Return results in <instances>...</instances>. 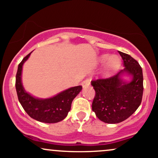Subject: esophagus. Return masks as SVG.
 <instances>
[{"mask_svg":"<svg viewBox=\"0 0 158 158\" xmlns=\"http://www.w3.org/2000/svg\"><path fill=\"white\" fill-rule=\"evenodd\" d=\"M90 84H91V82L89 79H86V80H85L82 82V85L83 88L89 87V86H90Z\"/></svg>","mask_w":158,"mask_h":158,"instance_id":"esophagus-1","label":"esophagus"}]
</instances>
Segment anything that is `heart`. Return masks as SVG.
Listing matches in <instances>:
<instances>
[{
  "label": "heart",
  "mask_w": 158,
  "mask_h": 158,
  "mask_svg": "<svg viewBox=\"0 0 158 158\" xmlns=\"http://www.w3.org/2000/svg\"><path fill=\"white\" fill-rule=\"evenodd\" d=\"M100 62L101 64H105L104 73L107 75L115 72L120 65V59L117 55L103 54L100 57Z\"/></svg>",
  "instance_id": "1"
}]
</instances>
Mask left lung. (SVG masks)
Returning <instances> with one entry per match:
<instances>
[{"mask_svg": "<svg viewBox=\"0 0 158 158\" xmlns=\"http://www.w3.org/2000/svg\"><path fill=\"white\" fill-rule=\"evenodd\" d=\"M124 69L108 79L92 81L96 94L92 110L106 123L123 122L135 113L143 94V74L139 63L130 55L119 51Z\"/></svg>", "mask_w": 158, "mask_h": 158, "instance_id": "obj_1", "label": "left lung"}]
</instances>
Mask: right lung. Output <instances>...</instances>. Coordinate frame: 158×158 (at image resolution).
<instances>
[{
    "mask_svg": "<svg viewBox=\"0 0 158 158\" xmlns=\"http://www.w3.org/2000/svg\"><path fill=\"white\" fill-rule=\"evenodd\" d=\"M32 52V51H31ZM28 54L18 66L16 76V89L18 99L28 115L35 120L45 123H55L66 117L71 109L73 101L82 91L81 85L69 88L56 95L40 98L26 92L22 82L23 66L30 57Z\"/></svg>",
    "mask_w": 158,
    "mask_h": 158,
    "instance_id": "add662e5",
    "label": "right lung"
}]
</instances>
